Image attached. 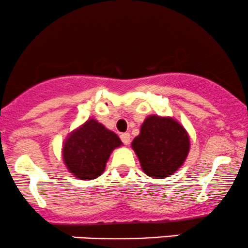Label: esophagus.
<instances>
[{"mask_svg":"<svg viewBox=\"0 0 248 248\" xmlns=\"http://www.w3.org/2000/svg\"><path fill=\"white\" fill-rule=\"evenodd\" d=\"M120 138H121V141L124 142V144H129V142H130V134L129 133H122L121 135H120Z\"/></svg>","mask_w":248,"mask_h":248,"instance_id":"34e87169","label":"esophagus"}]
</instances>
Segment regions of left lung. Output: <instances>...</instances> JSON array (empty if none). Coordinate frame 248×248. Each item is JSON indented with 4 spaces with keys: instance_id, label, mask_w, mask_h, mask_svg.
<instances>
[{
    "instance_id": "1",
    "label": "left lung",
    "mask_w": 248,
    "mask_h": 248,
    "mask_svg": "<svg viewBox=\"0 0 248 248\" xmlns=\"http://www.w3.org/2000/svg\"><path fill=\"white\" fill-rule=\"evenodd\" d=\"M132 149L143 172L162 179L175 173L190 152V136L183 124L171 116L149 115L141 124Z\"/></svg>"
}]
</instances>
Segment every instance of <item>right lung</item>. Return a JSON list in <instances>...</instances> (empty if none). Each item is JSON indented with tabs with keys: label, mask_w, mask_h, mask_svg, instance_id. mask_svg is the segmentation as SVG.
I'll return each mask as SVG.
<instances>
[{
	"label": "right lung",
	"mask_w": 248,
	"mask_h": 248,
	"mask_svg": "<svg viewBox=\"0 0 248 248\" xmlns=\"http://www.w3.org/2000/svg\"><path fill=\"white\" fill-rule=\"evenodd\" d=\"M122 142L95 119H88L69 133L62 148L65 167L81 181L95 179L105 171L110 154Z\"/></svg>",
	"instance_id": "right-lung-1"
}]
</instances>
